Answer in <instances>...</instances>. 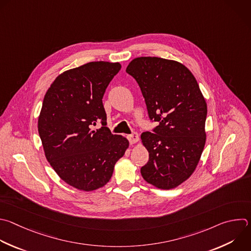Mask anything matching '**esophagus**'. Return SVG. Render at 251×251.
<instances>
[{"mask_svg":"<svg viewBox=\"0 0 251 251\" xmlns=\"http://www.w3.org/2000/svg\"><path fill=\"white\" fill-rule=\"evenodd\" d=\"M127 139L129 140L130 144L133 145V144H136L138 141H139V135L137 133H133L131 135H128L127 136Z\"/></svg>","mask_w":251,"mask_h":251,"instance_id":"34e87169","label":"esophagus"}]
</instances>
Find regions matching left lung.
<instances>
[{
	"instance_id": "1",
	"label": "left lung",
	"mask_w": 251,
	"mask_h": 251,
	"mask_svg": "<svg viewBox=\"0 0 251 251\" xmlns=\"http://www.w3.org/2000/svg\"><path fill=\"white\" fill-rule=\"evenodd\" d=\"M142 91L154 133L144 132L149 161L141 169L152 186L169 190L187 180L197 168L206 143L207 102L183 64L158 57H138L126 68Z\"/></svg>"
}]
</instances>
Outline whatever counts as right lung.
<instances>
[{"instance_id": "obj_1", "label": "right lung", "mask_w": 251, "mask_h": 251, "mask_svg": "<svg viewBox=\"0 0 251 251\" xmlns=\"http://www.w3.org/2000/svg\"><path fill=\"white\" fill-rule=\"evenodd\" d=\"M121 64L90 62L67 70L51 83L38 117V133L46 159L67 184L91 192L111 178L115 163L129 148L106 125L105 90ZM101 122L103 127H92Z\"/></svg>"}]
</instances>
